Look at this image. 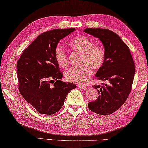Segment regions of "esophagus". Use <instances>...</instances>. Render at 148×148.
Returning <instances> with one entry per match:
<instances>
[{
    "label": "esophagus",
    "instance_id": "esophagus-1",
    "mask_svg": "<svg viewBox=\"0 0 148 148\" xmlns=\"http://www.w3.org/2000/svg\"><path fill=\"white\" fill-rule=\"evenodd\" d=\"M77 87L79 88H82V89H83V90H86V89H87V87H85V86L82 85H77Z\"/></svg>",
    "mask_w": 148,
    "mask_h": 148
}]
</instances>
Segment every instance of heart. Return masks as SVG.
<instances>
[{
  "mask_svg": "<svg viewBox=\"0 0 148 148\" xmlns=\"http://www.w3.org/2000/svg\"><path fill=\"white\" fill-rule=\"evenodd\" d=\"M72 50L83 53L82 66H72L65 72V78L69 82L76 83L87 82L92 73V67L100 69L106 59V52L103 47L95 45V42L87 36H79L68 42ZM54 56L58 65L65 68L69 64L68 55L63 47L58 45L54 50Z\"/></svg>",
  "mask_w": 148,
  "mask_h": 148,
  "instance_id": "b5f03b06",
  "label": "heart"
}]
</instances>
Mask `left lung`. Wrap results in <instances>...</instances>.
<instances>
[{"instance_id":"left-lung-1","label":"left lung","mask_w":148,"mask_h":148,"mask_svg":"<svg viewBox=\"0 0 148 148\" xmlns=\"http://www.w3.org/2000/svg\"><path fill=\"white\" fill-rule=\"evenodd\" d=\"M83 32L98 38L103 45L106 59L96 76L109 83L92 86L99 96L88 103L91 111L101 115L113 113L122 106L131 92L135 63L127 45L114 32L103 28H86Z\"/></svg>"}]
</instances>
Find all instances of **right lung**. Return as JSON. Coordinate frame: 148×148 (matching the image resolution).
Wrapping results in <instances>:
<instances>
[{
	"label": "right lung",
	"mask_w": 148,
	"mask_h": 148,
	"mask_svg": "<svg viewBox=\"0 0 148 148\" xmlns=\"http://www.w3.org/2000/svg\"><path fill=\"white\" fill-rule=\"evenodd\" d=\"M75 29H55L39 35L17 61L20 92L39 113L53 114L60 111L68 93L76 88L74 83L61 81L63 74L54 56L58 42Z\"/></svg>",
	"instance_id": "add662e5"
}]
</instances>
